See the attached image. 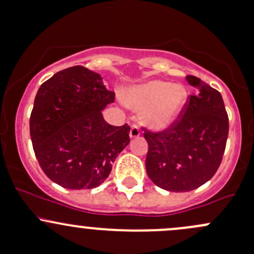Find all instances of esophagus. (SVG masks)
Segmentation results:
<instances>
[{"label":"esophagus","instance_id":"esophagus-1","mask_svg":"<svg viewBox=\"0 0 254 254\" xmlns=\"http://www.w3.org/2000/svg\"><path fill=\"white\" fill-rule=\"evenodd\" d=\"M140 134H141V131H140V127H137V125L136 124H134L131 127V129H130V138H136V137H138V136H140Z\"/></svg>","mask_w":254,"mask_h":254}]
</instances>
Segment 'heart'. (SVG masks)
<instances>
[{"label": "heart", "instance_id": "1", "mask_svg": "<svg viewBox=\"0 0 254 254\" xmlns=\"http://www.w3.org/2000/svg\"><path fill=\"white\" fill-rule=\"evenodd\" d=\"M188 101L183 85L152 80L130 90L127 102L135 111L143 112V122L149 129L163 131L179 119Z\"/></svg>", "mask_w": 254, "mask_h": 254}]
</instances>
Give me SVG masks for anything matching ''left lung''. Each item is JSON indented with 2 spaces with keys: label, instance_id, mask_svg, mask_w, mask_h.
<instances>
[{
  "label": "left lung",
  "instance_id": "left-lung-1",
  "mask_svg": "<svg viewBox=\"0 0 254 254\" xmlns=\"http://www.w3.org/2000/svg\"><path fill=\"white\" fill-rule=\"evenodd\" d=\"M193 86L180 119L161 132L145 130L146 172L158 188L188 192L217 173L229 134V118L220 92L193 75Z\"/></svg>",
  "mask_w": 254,
  "mask_h": 254
}]
</instances>
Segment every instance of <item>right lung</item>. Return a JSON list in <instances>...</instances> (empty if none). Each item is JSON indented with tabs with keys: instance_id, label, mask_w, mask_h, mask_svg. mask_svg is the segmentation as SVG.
<instances>
[{
	"instance_id": "right-lung-1",
	"label": "right lung",
	"mask_w": 254,
	"mask_h": 254,
	"mask_svg": "<svg viewBox=\"0 0 254 254\" xmlns=\"http://www.w3.org/2000/svg\"><path fill=\"white\" fill-rule=\"evenodd\" d=\"M114 92L102 76L81 65L56 73L40 86L30 116V136L40 167L69 190L100 186L130 142V127H113L102 111Z\"/></svg>"
}]
</instances>
